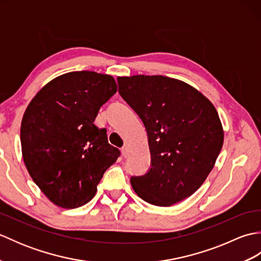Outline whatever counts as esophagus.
<instances>
[{
	"label": "esophagus",
	"mask_w": 261,
	"mask_h": 261,
	"mask_svg": "<svg viewBox=\"0 0 261 261\" xmlns=\"http://www.w3.org/2000/svg\"><path fill=\"white\" fill-rule=\"evenodd\" d=\"M121 152H122V156L123 157H126L127 156V153H129V148H127L126 146L125 147H123L121 149Z\"/></svg>",
	"instance_id": "34e87169"
}]
</instances>
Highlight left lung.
<instances>
[{"instance_id": "obj_1", "label": "left lung", "mask_w": 261, "mask_h": 261, "mask_svg": "<svg viewBox=\"0 0 261 261\" xmlns=\"http://www.w3.org/2000/svg\"><path fill=\"white\" fill-rule=\"evenodd\" d=\"M119 92L148 134L151 168L131 177L143 201L170 206L191 196L213 169L224 131L210 99L187 83L162 75L118 77Z\"/></svg>"}]
</instances>
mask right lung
Listing matches in <instances>:
<instances>
[{
    "mask_svg": "<svg viewBox=\"0 0 261 261\" xmlns=\"http://www.w3.org/2000/svg\"><path fill=\"white\" fill-rule=\"evenodd\" d=\"M116 91L112 76L70 71L47 83L27 107L22 157L33 181L57 206L76 208L90 202L120 156L108 142L107 130L94 124L99 108Z\"/></svg>",
    "mask_w": 261,
    "mask_h": 261,
    "instance_id": "right-lung-1",
    "label": "right lung"
}]
</instances>
